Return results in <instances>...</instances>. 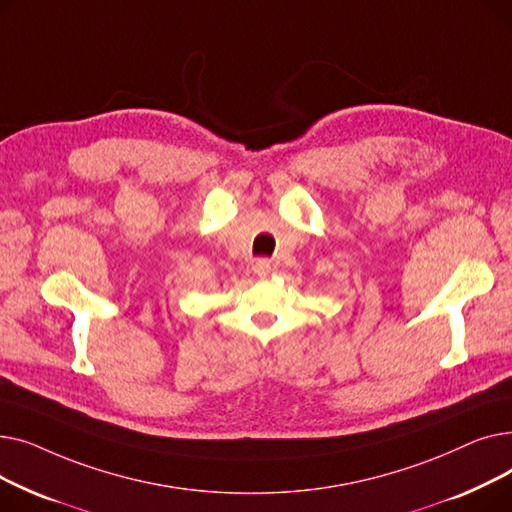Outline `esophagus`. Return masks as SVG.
Listing matches in <instances>:
<instances>
[{"instance_id": "1", "label": "esophagus", "mask_w": 512, "mask_h": 512, "mask_svg": "<svg viewBox=\"0 0 512 512\" xmlns=\"http://www.w3.org/2000/svg\"><path fill=\"white\" fill-rule=\"evenodd\" d=\"M253 272L259 276V278H267L272 272V263L270 259H257L255 265H253Z\"/></svg>"}]
</instances>
